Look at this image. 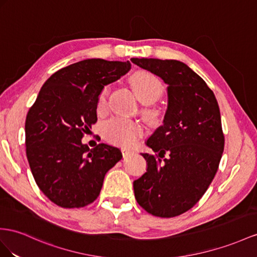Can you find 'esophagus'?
<instances>
[{
  "label": "esophagus",
  "instance_id": "obj_1",
  "mask_svg": "<svg viewBox=\"0 0 257 257\" xmlns=\"http://www.w3.org/2000/svg\"><path fill=\"white\" fill-rule=\"evenodd\" d=\"M121 152H122V155H123V157H124V156H127V155H129V154L131 153V151H130L129 149H126V148H122V149H121Z\"/></svg>",
  "mask_w": 257,
  "mask_h": 257
}]
</instances>
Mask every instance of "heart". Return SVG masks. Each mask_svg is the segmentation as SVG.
I'll return each instance as SVG.
<instances>
[{
    "label": "heart",
    "mask_w": 257,
    "mask_h": 257,
    "mask_svg": "<svg viewBox=\"0 0 257 257\" xmlns=\"http://www.w3.org/2000/svg\"><path fill=\"white\" fill-rule=\"evenodd\" d=\"M131 83L135 93L144 104L155 102L163 93V85L154 75L149 71H137L131 77ZM109 88L105 87L98 95L97 107L103 109L106 105ZM102 135L105 139L116 144L124 147H131L139 139L141 135V127L137 122L127 118L114 117L102 123Z\"/></svg>",
    "instance_id": "heart-1"
}]
</instances>
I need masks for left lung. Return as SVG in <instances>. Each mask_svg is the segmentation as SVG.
<instances>
[{
  "label": "left lung",
  "mask_w": 257,
  "mask_h": 257,
  "mask_svg": "<svg viewBox=\"0 0 257 257\" xmlns=\"http://www.w3.org/2000/svg\"><path fill=\"white\" fill-rule=\"evenodd\" d=\"M131 62L168 85L163 123L146 141L155 154L141 153L148 167L134 181V190L148 213L169 218L193 207L218 169L225 146L219 106L206 82L185 63L159 58Z\"/></svg>",
  "instance_id": "obj_1"
}]
</instances>
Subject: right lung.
Listing matches in <instances>:
<instances>
[{
  "label": "right lung",
  "instance_id": "obj_1",
  "mask_svg": "<svg viewBox=\"0 0 257 257\" xmlns=\"http://www.w3.org/2000/svg\"><path fill=\"white\" fill-rule=\"evenodd\" d=\"M131 63L91 58L64 67L44 82L26 118V154L38 187L56 205L83 207L100 194L104 177L120 150L81 139L97 120L105 85L130 70Z\"/></svg>",
  "mask_w": 257,
  "mask_h": 257
}]
</instances>
